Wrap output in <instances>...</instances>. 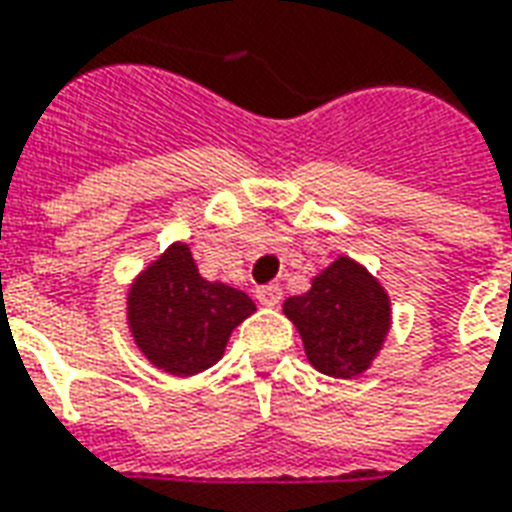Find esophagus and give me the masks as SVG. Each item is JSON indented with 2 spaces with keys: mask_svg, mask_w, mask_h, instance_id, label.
Returning <instances> with one entry per match:
<instances>
[{
  "mask_svg": "<svg viewBox=\"0 0 512 512\" xmlns=\"http://www.w3.org/2000/svg\"><path fill=\"white\" fill-rule=\"evenodd\" d=\"M255 296L263 307H277L279 301H282V288L279 285H260L255 290Z\"/></svg>",
  "mask_w": 512,
  "mask_h": 512,
  "instance_id": "esophagus-1",
  "label": "esophagus"
}]
</instances>
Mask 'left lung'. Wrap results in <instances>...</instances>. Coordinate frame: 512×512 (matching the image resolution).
I'll use <instances>...</instances> for the list:
<instances>
[{
  "label": "left lung",
  "instance_id": "1",
  "mask_svg": "<svg viewBox=\"0 0 512 512\" xmlns=\"http://www.w3.org/2000/svg\"><path fill=\"white\" fill-rule=\"evenodd\" d=\"M282 312L299 329L310 365L332 378L362 376L392 323L386 290L351 257H337L323 268L312 288L290 296Z\"/></svg>",
  "mask_w": 512,
  "mask_h": 512
}]
</instances>
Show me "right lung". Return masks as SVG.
<instances>
[{"label":"right lung","instance_id":"right-lung-1","mask_svg":"<svg viewBox=\"0 0 512 512\" xmlns=\"http://www.w3.org/2000/svg\"><path fill=\"white\" fill-rule=\"evenodd\" d=\"M255 312L244 290L208 282L189 246L172 244L128 290V329L147 362L194 376L222 359L230 334Z\"/></svg>","mask_w":512,"mask_h":512}]
</instances>
